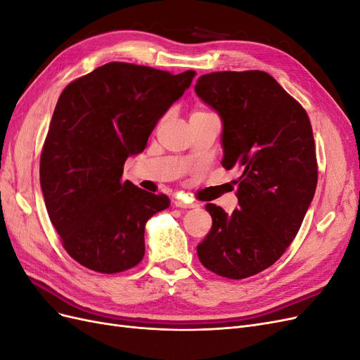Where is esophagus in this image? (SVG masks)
<instances>
[{
    "label": "esophagus",
    "mask_w": 360,
    "mask_h": 360,
    "mask_svg": "<svg viewBox=\"0 0 360 360\" xmlns=\"http://www.w3.org/2000/svg\"><path fill=\"white\" fill-rule=\"evenodd\" d=\"M174 205L176 207H181V209H193V207H197L198 204L197 202H191V201H186V200H176L174 201Z\"/></svg>",
    "instance_id": "1"
}]
</instances>
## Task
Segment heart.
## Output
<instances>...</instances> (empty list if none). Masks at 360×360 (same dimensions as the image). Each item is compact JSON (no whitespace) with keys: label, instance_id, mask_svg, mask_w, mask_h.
Wrapping results in <instances>:
<instances>
[{"label":"heart","instance_id":"1","mask_svg":"<svg viewBox=\"0 0 360 360\" xmlns=\"http://www.w3.org/2000/svg\"><path fill=\"white\" fill-rule=\"evenodd\" d=\"M197 112H204V111H193L192 114H197Z\"/></svg>","mask_w":360,"mask_h":360}]
</instances>
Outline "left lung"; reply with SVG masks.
<instances>
[{
	"label": "left lung",
	"instance_id": "obj_1",
	"mask_svg": "<svg viewBox=\"0 0 360 360\" xmlns=\"http://www.w3.org/2000/svg\"><path fill=\"white\" fill-rule=\"evenodd\" d=\"M224 122L222 167H242L240 210L207 204L210 233L197 246L201 264L245 279L284 255L317 188L319 167L309 117L266 72H213L195 84Z\"/></svg>",
	"mask_w": 360,
	"mask_h": 360
}]
</instances>
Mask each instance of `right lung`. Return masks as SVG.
Returning <instances> with one entry per match:
<instances>
[{"mask_svg": "<svg viewBox=\"0 0 360 360\" xmlns=\"http://www.w3.org/2000/svg\"><path fill=\"white\" fill-rule=\"evenodd\" d=\"M193 76L114 61L63 90L41 148L40 184L61 245L81 266L112 275L143 259L146 224L169 200L123 181V167Z\"/></svg>", "mask_w": 360, "mask_h": 360, "instance_id": "obj_1", "label": "right lung"}]
</instances>
